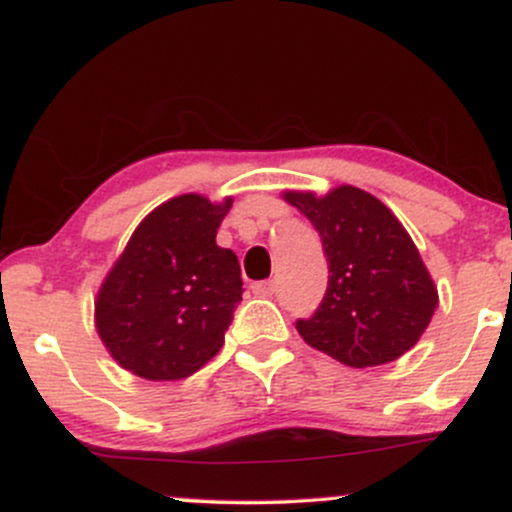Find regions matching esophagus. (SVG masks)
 Returning a JSON list of instances; mask_svg holds the SVG:
<instances>
[{
    "instance_id": "1",
    "label": "esophagus",
    "mask_w": 512,
    "mask_h": 512,
    "mask_svg": "<svg viewBox=\"0 0 512 512\" xmlns=\"http://www.w3.org/2000/svg\"><path fill=\"white\" fill-rule=\"evenodd\" d=\"M252 293H255V296H260V298L274 296V293H276V281H272V279L255 281V284H252Z\"/></svg>"
}]
</instances>
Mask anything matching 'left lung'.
<instances>
[{
    "label": "left lung",
    "mask_w": 512,
    "mask_h": 512,
    "mask_svg": "<svg viewBox=\"0 0 512 512\" xmlns=\"http://www.w3.org/2000/svg\"><path fill=\"white\" fill-rule=\"evenodd\" d=\"M320 233L327 291L296 330L310 346L344 366L395 361L419 342L438 305V291L419 250L392 211L358 187L327 197L286 192Z\"/></svg>",
    "instance_id": "8db88e82"
}]
</instances>
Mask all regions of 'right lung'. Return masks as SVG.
Masks as SVG:
<instances>
[{
	"instance_id": "obj_1",
	"label": "right lung",
	"mask_w": 512,
	"mask_h": 512,
	"mask_svg": "<svg viewBox=\"0 0 512 512\" xmlns=\"http://www.w3.org/2000/svg\"><path fill=\"white\" fill-rule=\"evenodd\" d=\"M231 199L182 195L139 223L96 301L103 344L134 375L182 380L219 354L243 301L236 252L216 245Z\"/></svg>"
}]
</instances>
